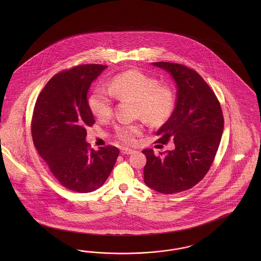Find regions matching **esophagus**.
Masks as SVG:
<instances>
[{"instance_id":"34e87169","label":"esophagus","mask_w":261,"mask_h":261,"mask_svg":"<svg viewBox=\"0 0 261 261\" xmlns=\"http://www.w3.org/2000/svg\"><path fill=\"white\" fill-rule=\"evenodd\" d=\"M135 151L133 149H131V148H122L121 149V153L123 154V155H130V154H133Z\"/></svg>"}]
</instances>
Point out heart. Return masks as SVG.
I'll list each match as a JSON object with an SVG mask.
<instances>
[{"instance_id": "obj_1", "label": "heart", "mask_w": 261, "mask_h": 261, "mask_svg": "<svg viewBox=\"0 0 261 261\" xmlns=\"http://www.w3.org/2000/svg\"><path fill=\"white\" fill-rule=\"evenodd\" d=\"M108 90L96 88L91 94L88 104L97 119H108L113 113V95L130 98L137 102V114L153 124L166 121L176 107V92L169 84H161L158 79L142 71L130 70L112 79ZM142 132L139 123H121L116 126L118 139L133 143Z\"/></svg>"}]
</instances>
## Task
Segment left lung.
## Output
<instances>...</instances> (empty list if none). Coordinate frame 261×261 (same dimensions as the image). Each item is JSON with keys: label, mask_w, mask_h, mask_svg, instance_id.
<instances>
[{"label": "left lung", "mask_w": 261, "mask_h": 261, "mask_svg": "<svg viewBox=\"0 0 261 261\" xmlns=\"http://www.w3.org/2000/svg\"><path fill=\"white\" fill-rule=\"evenodd\" d=\"M170 72L177 83V103L171 117L157 132V143L171 139L175 148L155 155L144 149V182L161 193L190 190L207 173L218 150L224 129L221 105L197 71L182 64L154 62Z\"/></svg>", "instance_id": "1"}]
</instances>
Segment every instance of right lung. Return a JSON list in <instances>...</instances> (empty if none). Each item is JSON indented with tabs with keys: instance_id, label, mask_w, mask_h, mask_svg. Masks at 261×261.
<instances>
[{
	"instance_id": "add662e5",
	"label": "right lung",
	"mask_w": 261,
	"mask_h": 261,
	"mask_svg": "<svg viewBox=\"0 0 261 261\" xmlns=\"http://www.w3.org/2000/svg\"><path fill=\"white\" fill-rule=\"evenodd\" d=\"M107 66L85 64L60 71L48 80L34 105L32 141L48 169L68 190L86 193L100 188L119 156L118 147L95 151L85 141L95 123L88 90Z\"/></svg>"
}]
</instances>
